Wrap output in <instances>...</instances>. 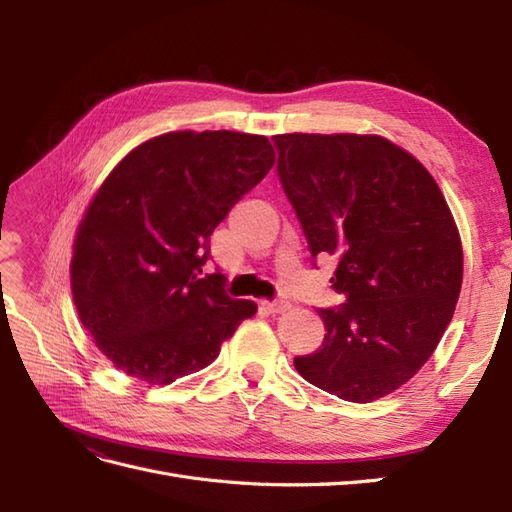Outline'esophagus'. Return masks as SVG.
<instances>
[{"mask_svg": "<svg viewBox=\"0 0 512 512\" xmlns=\"http://www.w3.org/2000/svg\"><path fill=\"white\" fill-rule=\"evenodd\" d=\"M262 305H265L271 314H284V312H288V309H290V301H284V299L265 301Z\"/></svg>", "mask_w": 512, "mask_h": 512, "instance_id": "1", "label": "esophagus"}]
</instances>
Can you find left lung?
Here are the masks:
<instances>
[{"instance_id": "obj_1", "label": "left lung", "mask_w": 512, "mask_h": 512, "mask_svg": "<svg viewBox=\"0 0 512 512\" xmlns=\"http://www.w3.org/2000/svg\"><path fill=\"white\" fill-rule=\"evenodd\" d=\"M277 175L312 258L337 260L346 303L318 309L322 346L299 374L367 404L406 384L436 350L461 290L463 254L438 183L408 151L374 134H280Z\"/></svg>"}]
</instances>
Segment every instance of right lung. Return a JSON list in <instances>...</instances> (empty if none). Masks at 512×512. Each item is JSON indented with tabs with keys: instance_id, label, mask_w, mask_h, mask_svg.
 <instances>
[{
	"instance_id": "right-lung-1",
	"label": "right lung",
	"mask_w": 512,
	"mask_h": 512,
	"mask_svg": "<svg viewBox=\"0 0 512 512\" xmlns=\"http://www.w3.org/2000/svg\"><path fill=\"white\" fill-rule=\"evenodd\" d=\"M273 162L265 136L185 130L138 145L106 177L76 232L70 275L83 327L123 374L149 384L188 376L256 314L203 265L215 226Z\"/></svg>"
}]
</instances>
